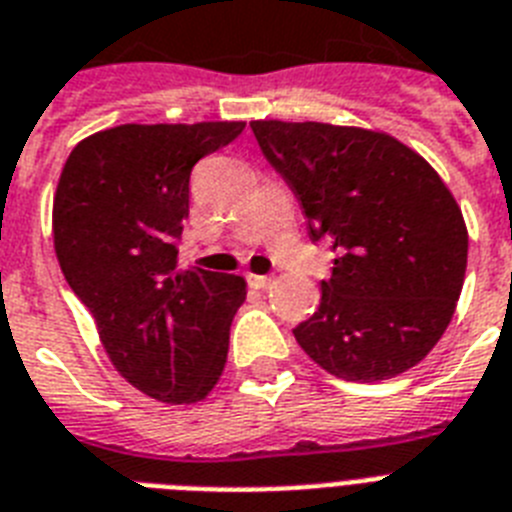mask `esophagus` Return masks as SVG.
<instances>
[{
    "label": "esophagus",
    "instance_id": "34e87169",
    "mask_svg": "<svg viewBox=\"0 0 512 512\" xmlns=\"http://www.w3.org/2000/svg\"><path fill=\"white\" fill-rule=\"evenodd\" d=\"M248 285L253 290H264V287L272 285V277H266V274H248Z\"/></svg>",
    "mask_w": 512,
    "mask_h": 512
}]
</instances>
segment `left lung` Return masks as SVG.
I'll list each match as a JSON object with an SVG mask.
<instances>
[{
	"mask_svg": "<svg viewBox=\"0 0 512 512\" xmlns=\"http://www.w3.org/2000/svg\"><path fill=\"white\" fill-rule=\"evenodd\" d=\"M274 170L301 201L332 277L295 340L324 371L382 382L413 369L445 335L463 290L468 230L424 156L379 130L253 120Z\"/></svg>",
	"mask_w": 512,
	"mask_h": 512,
	"instance_id": "obj_1",
	"label": "left lung"
}]
</instances>
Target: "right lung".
I'll use <instances>...</instances> for the list:
<instances>
[{
    "mask_svg": "<svg viewBox=\"0 0 512 512\" xmlns=\"http://www.w3.org/2000/svg\"><path fill=\"white\" fill-rule=\"evenodd\" d=\"M246 122L117 125L70 151L54 193V251L109 361L143 395L204 400L222 377L238 274L177 269L190 170Z\"/></svg>",
    "mask_w": 512,
    "mask_h": 512,
    "instance_id": "obj_1",
    "label": "right lung"
}]
</instances>
